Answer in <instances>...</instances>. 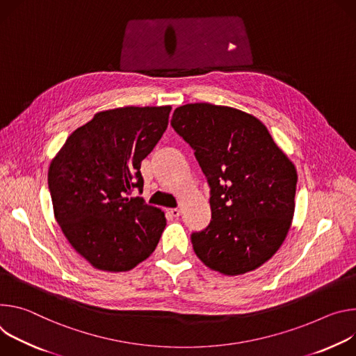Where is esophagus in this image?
I'll return each instance as SVG.
<instances>
[{"instance_id": "34e87169", "label": "esophagus", "mask_w": 356, "mask_h": 356, "mask_svg": "<svg viewBox=\"0 0 356 356\" xmlns=\"http://www.w3.org/2000/svg\"><path fill=\"white\" fill-rule=\"evenodd\" d=\"M168 213H170L171 216H174V218H178V216L181 215V209L174 208V209H170V211H168Z\"/></svg>"}]
</instances>
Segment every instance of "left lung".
Returning a JSON list of instances; mask_svg holds the SVG:
<instances>
[{"instance_id": "left-lung-1", "label": "left lung", "mask_w": 356, "mask_h": 356, "mask_svg": "<svg viewBox=\"0 0 356 356\" xmlns=\"http://www.w3.org/2000/svg\"><path fill=\"white\" fill-rule=\"evenodd\" d=\"M172 129L191 145L211 188L209 225L191 234L204 264L252 271L284 242L294 215L297 171L252 114L226 106L177 107Z\"/></svg>"}]
</instances>
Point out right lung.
Returning <instances> with one entry per match:
<instances>
[{
    "label": "right lung",
    "instance_id": "obj_1",
    "mask_svg": "<svg viewBox=\"0 0 356 356\" xmlns=\"http://www.w3.org/2000/svg\"><path fill=\"white\" fill-rule=\"evenodd\" d=\"M170 111L171 106L100 111L67 137L49 167L56 222L99 270H131L161 238L164 212L130 195L143 193L141 161L167 130Z\"/></svg>",
    "mask_w": 356,
    "mask_h": 356
}]
</instances>
